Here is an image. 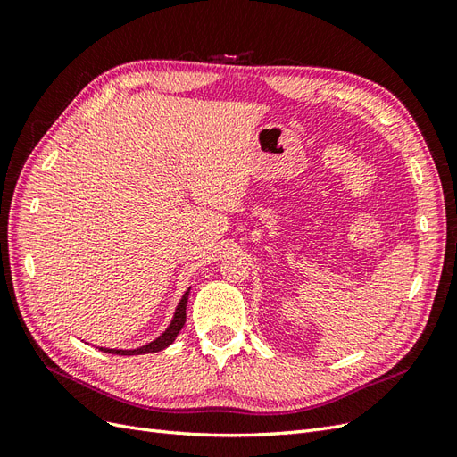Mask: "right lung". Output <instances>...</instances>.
I'll return each instance as SVG.
<instances>
[{
  "instance_id": "add662e5",
  "label": "right lung",
  "mask_w": 457,
  "mask_h": 457,
  "mask_svg": "<svg viewBox=\"0 0 457 457\" xmlns=\"http://www.w3.org/2000/svg\"><path fill=\"white\" fill-rule=\"evenodd\" d=\"M188 295H190V287L183 294L181 301H179V305L175 307V312H173V318H171L170 326L165 328L156 339H152V341L141 345V347H137V349H110V347H96V349L103 351V353L123 354V356L148 354V353H158V351H162V349H168L170 345L177 339L179 331L183 329V326H185V322H187V303H188Z\"/></svg>"
}]
</instances>
